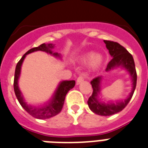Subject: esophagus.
I'll return each instance as SVG.
<instances>
[{
	"mask_svg": "<svg viewBox=\"0 0 148 148\" xmlns=\"http://www.w3.org/2000/svg\"><path fill=\"white\" fill-rule=\"evenodd\" d=\"M84 74H81V75H80V76H79L77 78V81H76L77 84V85H78V84H81L82 81H84Z\"/></svg>",
	"mask_w": 148,
	"mask_h": 148,
	"instance_id": "34e87169",
	"label": "esophagus"
}]
</instances>
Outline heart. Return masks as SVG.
<instances>
[{
    "mask_svg": "<svg viewBox=\"0 0 148 148\" xmlns=\"http://www.w3.org/2000/svg\"><path fill=\"white\" fill-rule=\"evenodd\" d=\"M82 60H84V61L88 60L89 67H91V68H96L101 64L103 58L99 53H95V54L92 55L91 53H88L82 57Z\"/></svg>",
    "mask_w": 148,
    "mask_h": 148,
    "instance_id": "obj_1",
    "label": "heart"
}]
</instances>
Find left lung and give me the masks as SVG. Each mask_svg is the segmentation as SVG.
I'll use <instances>...</instances> for the list:
<instances>
[{
    "label": "left lung",
    "instance_id": "1",
    "mask_svg": "<svg viewBox=\"0 0 148 148\" xmlns=\"http://www.w3.org/2000/svg\"><path fill=\"white\" fill-rule=\"evenodd\" d=\"M106 44V47L109 51V53L112 57V59L107 65L106 71H110L115 67L122 66L128 71L133 81V90L131 95L124 102H118L115 103H100L97 100L98 93L100 92V86H101V77H97L90 81L92 85L93 92L92 95L89 97L88 101V104L89 108L93 112L101 116H110L121 111L124 109L129 101H131L133 96L137 84V72L135 69L134 60L131 53L127 51L123 46L117 42L111 40H103Z\"/></svg>",
    "mask_w": 148,
    "mask_h": 148
}]
</instances>
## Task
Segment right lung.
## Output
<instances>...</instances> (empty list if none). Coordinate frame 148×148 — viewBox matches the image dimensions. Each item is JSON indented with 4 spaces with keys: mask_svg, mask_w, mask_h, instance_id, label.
I'll return each mask as SVG.
<instances>
[{
    "mask_svg": "<svg viewBox=\"0 0 148 148\" xmlns=\"http://www.w3.org/2000/svg\"><path fill=\"white\" fill-rule=\"evenodd\" d=\"M53 46L54 45L53 44H47V45L42 44L38 47L31 48L23 55L21 59L17 62L16 68H15L14 79V90L15 95L19 101L20 104L22 106V108H24L29 114L31 115L32 117H35V118H38V119H47V118H50V117H52L58 114L62 110L66 95L75 85V81H62L60 84V85L58 86V90L55 92V95L53 96L52 101H51V103L45 107H41V108L32 107V106L27 104L25 101H24L23 96H22L21 93L19 90V88H18V85H17V81H18V78H19L21 67V64L24 58L26 57L27 54L37 51H42L47 52V53H52L51 49L53 48ZM53 54L55 56H59L58 53H53Z\"/></svg>",
    "mask_w": 148,
    "mask_h": 148,
    "instance_id": "1",
    "label": "right lung"
}]
</instances>
